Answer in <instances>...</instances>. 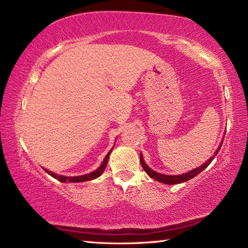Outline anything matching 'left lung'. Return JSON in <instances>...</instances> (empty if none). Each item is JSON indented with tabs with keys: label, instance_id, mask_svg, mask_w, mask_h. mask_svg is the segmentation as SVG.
Instances as JSON below:
<instances>
[{
	"label": "left lung",
	"instance_id": "1",
	"mask_svg": "<svg viewBox=\"0 0 248 248\" xmlns=\"http://www.w3.org/2000/svg\"><path fill=\"white\" fill-rule=\"evenodd\" d=\"M223 142V141H222ZM221 145L219 146V149H217L216 151L215 155L211 158H209L207 162L204 163V164H202V166L200 167H197V169L192 170L190 171H188V173L186 174H182V175H175V176H171V175H163V174H159V173H156V171H154L150 169V167L145 164L144 161H143V157H142V154L140 155V162H141V165L142 167H143V170L146 174H148L151 178H153L155 180H157V182L159 183H164L166 185H175V184H180V183H184V182H187V180H189L191 178H194L195 176L198 175L199 173H201L205 167H208L210 163H211L213 161V158H215L216 155L219 153V151L221 149Z\"/></svg>",
	"mask_w": 248,
	"mask_h": 248
}]
</instances>
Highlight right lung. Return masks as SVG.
I'll use <instances>...</instances> for the list:
<instances>
[{
  "instance_id": "1",
  "label": "right lung",
  "mask_w": 248,
  "mask_h": 248,
  "mask_svg": "<svg viewBox=\"0 0 248 248\" xmlns=\"http://www.w3.org/2000/svg\"><path fill=\"white\" fill-rule=\"evenodd\" d=\"M110 152H111V150L109 151V152L107 153L106 157H105L104 162H103V164L100 165L97 170H94V171H92V173L87 174V175H83V176H75V177H64V176H61V175H60V176H58L57 174H54V173H52V171H50V170H45L47 171V173H48L50 176H52L53 178H57L58 180H60V182H62V183H65V182H71V183L87 182V180H92V179L97 178L98 176H100V175L103 174V171H104V170H105V167H106L107 163H108V157H109V155H110Z\"/></svg>"
}]
</instances>
